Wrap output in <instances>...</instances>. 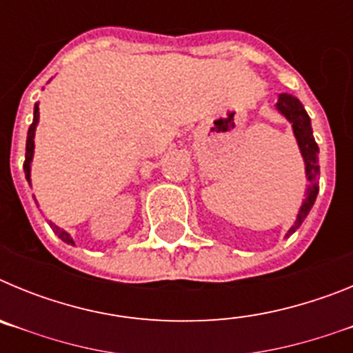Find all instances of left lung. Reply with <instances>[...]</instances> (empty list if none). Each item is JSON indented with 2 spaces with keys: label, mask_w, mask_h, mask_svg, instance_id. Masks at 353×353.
<instances>
[{
  "label": "left lung",
  "mask_w": 353,
  "mask_h": 353,
  "mask_svg": "<svg viewBox=\"0 0 353 353\" xmlns=\"http://www.w3.org/2000/svg\"><path fill=\"white\" fill-rule=\"evenodd\" d=\"M277 109L290 120L297 138L299 146H301L302 157L305 162V176H307V198L304 199V205L297 215V221L290 228L288 233H293L305 219V215L310 214L311 207L314 205V199L318 194V174H320V166H318V145L313 138V129H311V120L305 113L304 105L301 104L297 97H292L288 93H281L277 99Z\"/></svg>",
  "instance_id": "obj_1"
}]
</instances>
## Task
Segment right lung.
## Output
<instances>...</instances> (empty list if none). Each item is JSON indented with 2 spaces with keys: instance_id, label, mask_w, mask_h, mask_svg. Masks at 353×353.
I'll use <instances>...</instances> for the list:
<instances>
[{
  "instance_id": "obj_1",
  "label": "right lung",
  "mask_w": 353,
  "mask_h": 353,
  "mask_svg": "<svg viewBox=\"0 0 353 353\" xmlns=\"http://www.w3.org/2000/svg\"><path fill=\"white\" fill-rule=\"evenodd\" d=\"M39 104H35V111H33V123L30 125V129H28V139H26V159H24V173H26V180H30V164H31V157H33V146H35V143H33V138H35V127H37V121H39ZM49 226L52 228V232L56 233V235L60 236L63 242H67V244H72L74 245V240L70 239V235H68L67 232H63L61 228H58L56 224L49 223Z\"/></svg>"
}]
</instances>
